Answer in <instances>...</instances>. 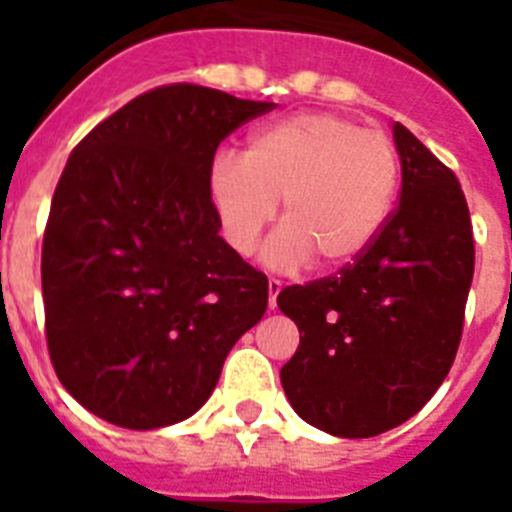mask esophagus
<instances>
[{
    "label": "esophagus",
    "mask_w": 512,
    "mask_h": 512,
    "mask_svg": "<svg viewBox=\"0 0 512 512\" xmlns=\"http://www.w3.org/2000/svg\"><path fill=\"white\" fill-rule=\"evenodd\" d=\"M282 292V282L279 279H269V307H277V295Z\"/></svg>",
    "instance_id": "esophagus-1"
}]
</instances>
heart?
I'll return each mask as SVG.
<instances>
[{
  "instance_id": "1",
  "label": "heart",
  "mask_w": 512,
  "mask_h": 512,
  "mask_svg": "<svg viewBox=\"0 0 512 512\" xmlns=\"http://www.w3.org/2000/svg\"><path fill=\"white\" fill-rule=\"evenodd\" d=\"M400 156L390 135L338 115H295L266 125L243 158H212L207 189L225 241L248 256L282 202V225L264 251L271 269L354 264L390 220Z\"/></svg>"
}]
</instances>
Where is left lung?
<instances>
[{
	"label": "left lung",
	"mask_w": 512,
	"mask_h": 512,
	"mask_svg": "<svg viewBox=\"0 0 512 512\" xmlns=\"http://www.w3.org/2000/svg\"><path fill=\"white\" fill-rule=\"evenodd\" d=\"M400 205L354 264L284 287L300 328L282 387L302 420L372 438L413 418L449 374L474 274V235L459 179L395 122Z\"/></svg>",
	"instance_id": "left-lung-1"
}]
</instances>
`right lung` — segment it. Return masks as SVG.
Returning <instances> with one entry per match:
<instances>
[{"instance_id": "obj_1", "label": "right lung", "mask_w": 512, "mask_h": 512, "mask_svg": "<svg viewBox=\"0 0 512 512\" xmlns=\"http://www.w3.org/2000/svg\"><path fill=\"white\" fill-rule=\"evenodd\" d=\"M271 110L166 84L71 151L40 274L53 369L89 413L130 431L189 418L264 318L269 282L217 233L207 174L217 146Z\"/></svg>"}]
</instances>
